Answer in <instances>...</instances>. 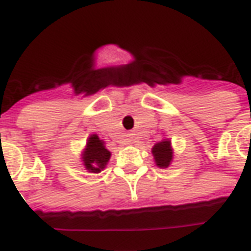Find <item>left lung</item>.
Masks as SVG:
<instances>
[{
	"instance_id": "8db88e82",
	"label": "left lung",
	"mask_w": 251,
	"mask_h": 251,
	"mask_svg": "<svg viewBox=\"0 0 251 251\" xmlns=\"http://www.w3.org/2000/svg\"><path fill=\"white\" fill-rule=\"evenodd\" d=\"M152 155L156 162V166L159 167H168L170 162L172 160V150H171V142L170 141H162V142L156 143L155 146L152 147Z\"/></svg>"
}]
</instances>
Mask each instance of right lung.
I'll list each match as a JSON object with an SVG mask.
<instances>
[{"instance_id": "add662e5", "label": "right lung", "mask_w": 251, "mask_h": 251, "mask_svg": "<svg viewBox=\"0 0 251 251\" xmlns=\"http://www.w3.org/2000/svg\"><path fill=\"white\" fill-rule=\"evenodd\" d=\"M109 158H110V152L105 149L104 142L100 141V138L96 134L91 135L88 138L87 149L83 154V162L85 168L91 172H100L101 170L105 168Z\"/></svg>"}]
</instances>
